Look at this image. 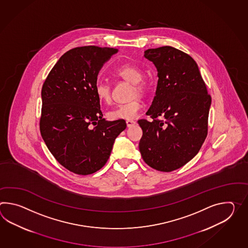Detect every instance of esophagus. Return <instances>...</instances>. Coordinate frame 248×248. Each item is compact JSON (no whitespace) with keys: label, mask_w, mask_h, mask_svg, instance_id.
<instances>
[{"label":"esophagus","mask_w":248,"mask_h":248,"mask_svg":"<svg viewBox=\"0 0 248 248\" xmlns=\"http://www.w3.org/2000/svg\"><path fill=\"white\" fill-rule=\"evenodd\" d=\"M136 124V122L132 121V120H127L126 125L127 127H132Z\"/></svg>","instance_id":"34e87169"}]
</instances>
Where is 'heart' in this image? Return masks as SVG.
<instances>
[{
  "mask_svg": "<svg viewBox=\"0 0 248 248\" xmlns=\"http://www.w3.org/2000/svg\"><path fill=\"white\" fill-rule=\"evenodd\" d=\"M115 76L120 77L127 82L133 83L132 96L144 94L148 90V83L142 80V71L135 65L124 64L118 66L114 72ZM95 93L102 103H109L111 100V88L108 83L99 81L95 85ZM142 108V103L140 99H133L130 102L119 105L116 108L108 113L111 120H132L134 119Z\"/></svg>",
  "mask_w": 248,
  "mask_h": 248,
  "instance_id": "heart-1",
  "label": "heart"
}]
</instances>
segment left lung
Wrapping results in <instances>:
<instances>
[{
	"label": "left lung",
	"mask_w": 248,
	"mask_h": 248,
	"mask_svg": "<svg viewBox=\"0 0 248 248\" xmlns=\"http://www.w3.org/2000/svg\"><path fill=\"white\" fill-rule=\"evenodd\" d=\"M157 70L153 102L140 119L139 149L145 163L160 171L181 168L198 154L207 136L211 96L198 64L171 46L145 50ZM162 116L164 121L158 117Z\"/></svg>",
	"instance_id": "8db88e82"
}]
</instances>
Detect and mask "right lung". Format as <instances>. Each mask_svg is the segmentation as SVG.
Returning <instances> with one entry per match:
<instances>
[{
  "label": "right lung",
  "instance_id": "1",
  "mask_svg": "<svg viewBox=\"0 0 248 248\" xmlns=\"http://www.w3.org/2000/svg\"><path fill=\"white\" fill-rule=\"evenodd\" d=\"M117 51L74 48L61 56L43 85L41 135L56 160L74 173L88 175L101 169L126 128L123 119L102 118L95 93L99 70Z\"/></svg>",
  "mask_w": 248,
  "mask_h": 248
}]
</instances>
